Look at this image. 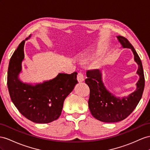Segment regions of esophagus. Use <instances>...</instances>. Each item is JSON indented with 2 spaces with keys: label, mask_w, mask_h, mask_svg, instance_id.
<instances>
[{
  "label": "esophagus",
  "mask_w": 150,
  "mask_h": 150,
  "mask_svg": "<svg viewBox=\"0 0 150 150\" xmlns=\"http://www.w3.org/2000/svg\"><path fill=\"white\" fill-rule=\"evenodd\" d=\"M77 80L79 82H82L84 80V76L81 73H79L77 75Z\"/></svg>",
  "instance_id": "obj_1"
}]
</instances>
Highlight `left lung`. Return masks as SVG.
<instances>
[{"mask_svg":"<svg viewBox=\"0 0 150 150\" xmlns=\"http://www.w3.org/2000/svg\"><path fill=\"white\" fill-rule=\"evenodd\" d=\"M122 48L131 50L134 59L137 64L136 74L139 80L136 89L125 96H116L107 89L103 82L102 71L99 70H89L86 73L85 82L90 89L88 105L92 115L97 120L106 123L117 122L124 120L136 108L142 98L144 88V76L141 61L132 44L124 37L117 36Z\"/></svg>","mask_w":150,"mask_h":150,"instance_id":"8db88e82","label":"left lung"}]
</instances>
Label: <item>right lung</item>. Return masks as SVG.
I'll list each match as a JSON object with an SVG mask.
<instances>
[{"label":"right lung","mask_w":150,"mask_h":150,"mask_svg":"<svg viewBox=\"0 0 150 150\" xmlns=\"http://www.w3.org/2000/svg\"><path fill=\"white\" fill-rule=\"evenodd\" d=\"M30 36L21 42L11 57L7 87L13 104L25 117L38 124H47L59 117L64 99L78 83L77 73H59L54 79L40 83L23 82L20 75L25 58L24 45Z\"/></svg>","instance_id":"right-lung-1"}]
</instances>
